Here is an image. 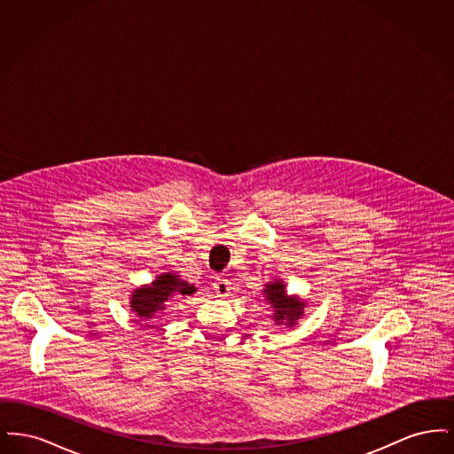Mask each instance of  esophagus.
Wrapping results in <instances>:
<instances>
[{
	"mask_svg": "<svg viewBox=\"0 0 454 454\" xmlns=\"http://www.w3.org/2000/svg\"><path fill=\"white\" fill-rule=\"evenodd\" d=\"M213 287H215V291H216L219 298L230 296V293H231V289H233V287H231V279H228V278H216Z\"/></svg>",
	"mask_w": 454,
	"mask_h": 454,
	"instance_id": "obj_1",
	"label": "esophagus"
}]
</instances>
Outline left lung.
<instances>
[{
	"label": "left lung",
	"mask_w": 454,
	"mask_h": 454,
	"mask_svg": "<svg viewBox=\"0 0 454 454\" xmlns=\"http://www.w3.org/2000/svg\"><path fill=\"white\" fill-rule=\"evenodd\" d=\"M262 294L265 304H269L272 309L270 318L276 326L293 328L298 325V320L304 317L306 301L300 300L298 296L287 294L286 284L282 279L267 282Z\"/></svg>",
	"instance_id": "8db88e82"
}]
</instances>
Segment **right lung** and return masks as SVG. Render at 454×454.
I'll return each instance as SVG.
<instances>
[{
    "label": "right lung",
    "mask_w": 454,
    "mask_h": 454,
    "mask_svg": "<svg viewBox=\"0 0 454 454\" xmlns=\"http://www.w3.org/2000/svg\"><path fill=\"white\" fill-rule=\"evenodd\" d=\"M197 291L194 284L184 281L176 272H163L154 278L150 284H143L132 291L129 306L132 313L141 322H150L146 326H152L156 313H165V302L178 296H191Z\"/></svg>",
    "instance_id": "add662e5"
}]
</instances>
